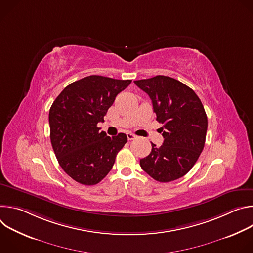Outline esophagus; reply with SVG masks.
<instances>
[{"label": "esophagus", "mask_w": 253, "mask_h": 253, "mask_svg": "<svg viewBox=\"0 0 253 253\" xmlns=\"http://www.w3.org/2000/svg\"><path fill=\"white\" fill-rule=\"evenodd\" d=\"M126 135H127V138H128V140H130V141L136 138V135H135V134H133V133H130V132H128Z\"/></svg>", "instance_id": "34e87169"}]
</instances>
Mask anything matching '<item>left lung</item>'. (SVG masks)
I'll use <instances>...</instances> for the list:
<instances>
[{
	"instance_id": "obj_1",
	"label": "left lung",
	"mask_w": 253,
	"mask_h": 253,
	"mask_svg": "<svg viewBox=\"0 0 253 253\" xmlns=\"http://www.w3.org/2000/svg\"><path fill=\"white\" fill-rule=\"evenodd\" d=\"M134 83L152 101L156 120L164 138L150 154L140 159V166L159 182L184 176L196 163L205 144L207 116L195 92L180 81L158 75Z\"/></svg>"
}]
</instances>
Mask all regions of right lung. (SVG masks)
<instances>
[{"instance_id": "1", "label": "right lung", "mask_w": 253, "mask_h": 253, "mask_svg": "<svg viewBox=\"0 0 253 253\" xmlns=\"http://www.w3.org/2000/svg\"><path fill=\"white\" fill-rule=\"evenodd\" d=\"M131 80L92 75L68 85L49 112L50 139L62 169L83 185H95L110 172L127 136H107L97 127Z\"/></svg>"}]
</instances>
